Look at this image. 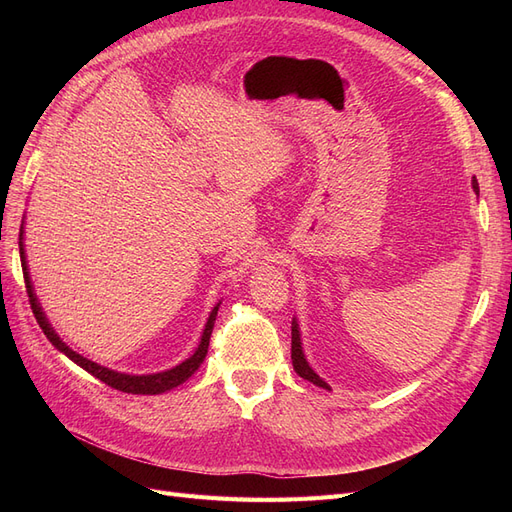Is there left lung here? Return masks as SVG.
<instances>
[{"mask_svg":"<svg viewBox=\"0 0 512 512\" xmlns=\"http://www.w3.org/2000/svg\"><path fill=\"white\" fill-rule=\"evenodd\" d=\"M472 188H474V192H478V181L476 179H472ZM290 356H292V367H294V371H297V374L301 376V378H305V380H309V382H314L316 386H322V389H327V391H331L329 389V384L324 382L316 371L309 367V363L305 361V354H303V348H301V333H299V324H297V318H292V352H290Z\"/></svg>","mask_w":512,"mask_h":512,"instance_id":"left-lung-1","label":"left lung"}]
</instances>
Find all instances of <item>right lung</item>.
<instances>
[{"mask_svg": "<svg viewBox=\"0 0 512 512\" xmlns=\"http://www.w3.org/2000/svg\"><path fill=\"white\" fill-rule=\"evenodd\" d=\"M19 252H21V267H23L27 297H29V303H32L34 316H36V320H38V324H40V329L44 331L46 339H49V342H51L59 352H64L70 361H74L76 365L83 367L85 371H89L91 376L111 386V389H117V391H123V393H132V395H158V393L170 391V389H175V386L183 384V382L188 380V378L194 374V371L200 367V363L205 361L207 348H209V339H211V331H213V324H215V316H218L220 303L211 309L209 320H207V324H205L203 337H200V344H198V348L194 350V354L190 356V359H185L183 363H179V365L173 367V369H166V371H160V374H149V376H130V374H119V371H113V369L102 367V365H98V363H94V361L85 359V356H81L79 352H74L70 346H66L64 342H61V337L53 331L49 320H46V316H44V312H42V307H40V303H38V299H36L34 286H32V277H29V269H27L25 245H23V226H21V235H19Z\"/></svg>", "mask_w": 512, "mask_h": 512, "instance_id": "1", "label": "right lung"}]
</instances>
